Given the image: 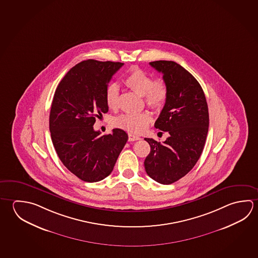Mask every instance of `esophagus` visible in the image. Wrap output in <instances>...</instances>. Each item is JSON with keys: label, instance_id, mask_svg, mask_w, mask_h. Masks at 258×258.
Here are the masks:
<instances>
[{"label": "esophagus", "instance_id": "esophagus-1", "mask_svg": "<svg viewBox=\"0 0 258 258\" xmlns=\"http://www.w3.org/2000/svg\"><path fill=\"white\" fill-rule=\"evenodd\" d=\"M140 138L139 136L133 135V134H128V141H137L140 140Z\"/></svg>", "mask_w": 258, "mask_h": 258}]
</instances>
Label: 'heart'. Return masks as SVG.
Masks as SVG:
<instances>
[{"instance_id": "obj_1", "label": "heart", "mask_w": 258, "mask_h": 258, "mask_svg": "<svg viewBox=\"0 0 258 258\" xmlns=\"http://www.w3.org/2000/svg\"><path fill=\"white\" fill-rule=\"evenodd\" d=\"M124 84L138 94L143 96L145 103L154 109H161L167 101L168 89L163 79L153 80L149 74L141 69H131L124 79ZM119 88L116 83H110L105 91V102L110 109L118 108ZM152 121L150 114L124 113L115 119V125L131 133H140L144 131Z\"/></svg>"}]
</instances>
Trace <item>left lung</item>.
Wrapping results in <instances>:
<instances>
[{"label": "left lung", "instance_id": "obj_1", "mask_svg": "<svg viewBox=\"0 0 258 258\" xmlns=\"http://www.w3.org/2000/svg\"><path fill=\"white\" fill-rule=\"evenodd\" d=\"M149 64L167 83L168 96L155 127L169 137L163 143L145 139L150 146L145 169L154 180L169 185L185 176L201 156L209 125L208 103L199 82L181 65L172 60Z\"/></svg>", "mask_w": 258, "mask_h": 258}]
</instances>
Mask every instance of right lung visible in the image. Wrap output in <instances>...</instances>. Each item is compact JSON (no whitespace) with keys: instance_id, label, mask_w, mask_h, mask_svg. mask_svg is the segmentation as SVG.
Returning a JSON list of instances; mask_svg holds the SVG:
<instances>
[{"instance_id":"1","label":"right lung","mask_w":258,"mask_h":258,"mask_svg":"<svg viewBox=\"0 0 258 258\" xmlns=\"http://www.w3.org/2000/svg\"><path fill=\"white\" fill-rule=\"evenodd\" d=\"M121 62L87 59L75 65L55 91L50 131L55 150L70 171L86 182L104 179L113 170L127 134L113 128L100 136L93 125L107 113L105 91Z\"/></svg>"}]
</instances>
